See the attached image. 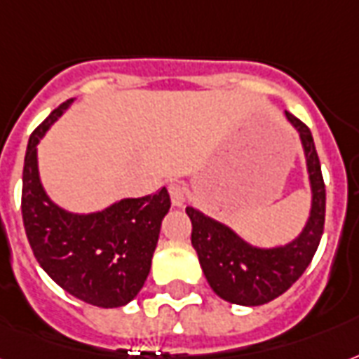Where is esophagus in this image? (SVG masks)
<instances>
[{
	"label": "esophagus",
	"mask_w": 359,
	"mask_h": 359,
	"mask_svg": "<svg viewBox=\"0 0 359 359\" xmlns=\"http://www.w3.org/2000/svg\"><path fill=\"white\" fill-rule=\"evenodd\" d=\"M169 190V198H171V203L175 207H182L186 203V199H188V190H186L184 184H180V182H171L168 186Z\"/></svg>",
	"instance_id": "1"
}]
</instances>
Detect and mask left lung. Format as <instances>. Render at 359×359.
<instances>
[{
  "instance_id": "8db88e82",
  "label": "left lung",
  "mask_w": 359,
  "mask_h": 359,
  "mask_svg": "<svg viewBox=\"0 0 359 359\" xmlns=\"http://www.w3.org/2000/svg\"><path fill=\"white\" fill-rule=\"evenodd\" d=\"M284 114L299 133L313 191L309 220L294 241L259 248L246 243L226 224L186 207L191 220V246L198 252L205 278L218 297L235 305L256 307L283 295L305 273L324 233L325 186L313 135L294 114Z\"/></svg>"
}]
</instances>
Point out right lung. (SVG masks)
<instances>
[{"label":"right lung","instance_id":"obj_1","mask_svg":"<svg viewBox=\"0 0 359 359\" xmlns=\"http://www.w3.org/2000/svg\"><path fill=\"white\" fill-rule=\"evenodd\" d=\"M71 103L73 100L54 109L29 135L22 173V220L34 256L60 288L88 305L122 307L149 277L171 199L161 188L90 215L69 212L54 203L41 184L37 144Z\"/></svg>","mask_w":359,"mask_h":359}]
</instances>
